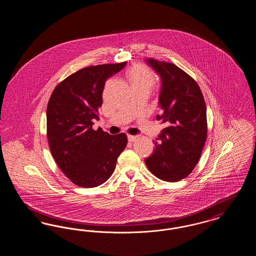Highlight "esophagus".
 Returning <instances> with one entry per match:
<instances>
[{"label": "esophagus", "mask_w": 256, "mask_h": 256, "mask_svg": "<svg viewBox=\"0 0 256 256\" xmlns=\"http://www.w3.org/2000/svg\"><path fill=\"white\" fill-rule=\"evenodd\" d=\"M136 136H134V135H128V140L130 141V142H134L135 140H136Z\"/></svg>", "instance_id": "34e87169"}]
</instances>
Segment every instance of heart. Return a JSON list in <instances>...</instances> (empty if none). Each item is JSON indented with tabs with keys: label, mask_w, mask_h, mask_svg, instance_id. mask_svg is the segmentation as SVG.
<instances>
[{
	"label": "heart",
	"mask_w": 256,
	"mask_h": 256,
	"mask_svg": "<svg viewBox=\"0 0 256 256\" xmlns=\"http://www.w3.org/2000/svg\"><path fill=\"white\" fill-rule=\"evenodd\" d=\"M128 78L132 89H150L156 84V78L152 72L144 65H136L128 72Z\"/></svg>",
	"instance_id": "obj_1"
}]
</instances>
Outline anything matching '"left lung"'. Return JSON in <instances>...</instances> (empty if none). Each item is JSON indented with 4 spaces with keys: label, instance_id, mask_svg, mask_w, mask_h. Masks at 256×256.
Returning a JSON list of instances; mask_svg holds the SVG:
<instances>
[{
    "label": "left lung",
    "instance_id": "left-lung-1",
    "mask_svg": "<svg viewBox=\"0 0 256 256\" xmlns=\"http://www.w3.org/2000/svg\"><path fill=\"white\" fill-rule=\"evenodd\" d=\"M161 78L158 121L166 124L145 159L159 180L176 182L188 176L198 162L207 136L206 106L195 80L172 63L146 60Z\"/></svg>",
    "mask_w": 256,
    "mask_h": 256
}]
</instances>
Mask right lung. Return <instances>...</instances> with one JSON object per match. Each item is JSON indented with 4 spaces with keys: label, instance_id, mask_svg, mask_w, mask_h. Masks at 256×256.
<instances>
[{
    "label": "right lung",
    "instance_id": "1",
    "mask_svg": "<svg viewBox=\"0 0 256 256\" xmlns=\"http://www.w3.org/2000/svg\"><path fill=\"white\" fill-rule=\"evenodd\" d=\"M126 62L90 66L72 74L54 88L47 106L50 150L64 174L78 186L106 182L128 144L124 134L110 135L92 128L102 104L106 80Z\"/></svg>",
    "mask_w": 256,
    "mask_h": 256
}]
</instances>
